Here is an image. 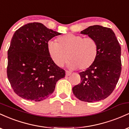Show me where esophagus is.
I'll return each mask as SVG.
<instances>
[{
	"mask_svg": "<svg viewBox=\"0 0 129 129\" xmlns=\"http://www.w3.org/2000/svg\"><path fill=\"white\" fill-rule=\"evenodd\" d=\"M66 76H70V75H71V74H72V73H71L70 72H69V71L67 70L66 72Z\"/></svg>",
	"mask_w": 129,
	"mask_h": 129,
	"instance_id": "1",
	"label": "esophagus"
}]
</instances>
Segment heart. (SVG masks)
I'll return each instance as SVG.
<instances>
[{"instance_id": "obj_1", "label": "heart", "mask_w": 129, "mask_h": 129, "mask_svg": "<svg viewBox=\"0 0 129 129\" xmlns=\"http://www.w3.org/2000/svg\"><path fill=\"white\" fill-rule=\"evenodd\" d=\"M47 50L57 66L62 67L69 58L71 69L83 70L94 63L99 51L98 44L93 38L68 34L57 39V42L49 41Z\"/></svg>"}]
</instances>
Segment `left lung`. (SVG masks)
Masks as SVG:
<instances>
[{
  "label": "left lung",
  "mask_w": 129,
  "mask_h": 129,
  "mask_svg": "<svg viewBox=\"0 0 129 129\" xmlns=\"http://www.w3.org/2000/svg\"><path fill=\"white\" fill-rule=\"evenodd\" d=\"M81 33L96 40L99 51L92 66L79 73L81 83L73 87V93L82 101H100L110 95L118 82L122 65L121 46L110 28L90 26Z\"/></svg>",
  "instance_id": "8db88e82"
}]
</instances>
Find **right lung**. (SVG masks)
<instances>
[{
  "label": "right lung",
  "instance_id": "right-lung-1",
  "mask_svg": "<svg viewBox=\"0 0 129 129\" xmlns=\"http://www.w3.org/2000/svg\"><path fill=\"white\" fill-rule=\"evenodd\" d=\"M42 23H29L16 31L8 50L7 77L14 93L26 100L41 101L55 89L66 75L47 50L51 38L60 35Z\"/></svg>",
  "mask_w": 129,
  "mask_h": 129
}]
</instances>
